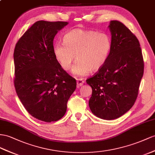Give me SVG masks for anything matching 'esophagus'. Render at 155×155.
I'll use <instances>...</instances> for the list:
<instances>
[{
	"instance_id": "1",
	"label": "esophagus",
	"mask_w": 155,
	"mask_h": 155,
	"mask_svg": "<svg viewBox=\"0 0 155 155\" xmlns=\"http://www.w3.org/2000/svg\"><path fill=\"white\" fill-rule=\"evenodd\" d=\"M84 83V81L82 78L80 79H77V88H80L81 86L83 85V84Z\"/></svg>"
}]
</instances>
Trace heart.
I'll return each mask as SVG.
<instances>
[{"instance_id":"heart-1","label":"heart","mask_w":155,"mask_h":155,"mask_svg":"<svg viewBox=\"0 0 155 155\" xmlns=\"http://www.w3.org/2000/svg\"><path fill=\"white\" fill-rule=\"evenodd\" d=\"M111 48V39L107 34L82 29H74L63 37V43L54 44L53 51L56 60L69 71L75 59L73 73L85 76L91 71H97L104 66Z\"/></svg>"}]
</instances>
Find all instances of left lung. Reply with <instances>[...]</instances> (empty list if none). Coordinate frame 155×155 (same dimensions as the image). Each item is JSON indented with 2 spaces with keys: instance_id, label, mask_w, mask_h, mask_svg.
I'll list each match as a JSON object with an SVG mask.
<instances>
[{
  "instance_id": "left-lung-1",
  "label": "left lung",
  "mask_w": 155,
  "mask_h": 155,
  "mask_svg": "<svg viewBox=\"0 0 155 155\" xmlns=\"http://www.w3.org/2000/svg\"><path fill=\"white\" fill-rule=\"evenodd\" d=\"M111 48L101 68L86 80L92 88L89 107L105 120L122 116L137 97L143 74L144 61L138 39L122 23L113 20L109 26Z\"/></svg>"
}]
</instances>
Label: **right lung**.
Here are the masks:
<instances>
[{"label": "right lung", "mask_w": 155, "mask_h": 155, "mask_svg": "<svg viewBox=\"0 0 155 155\" xmlns=\"http://www.w3.org/2000/svg\"><path fill=\"white\" fill-rule=\"evenodd\" d=\"M66 21L35 22L15 46L14 86L31 116L51 122L66 113L67 103L77 81L63 69L53 51L54 38Z\"/></svg>", "instance_id": "1"}]
</instances>
